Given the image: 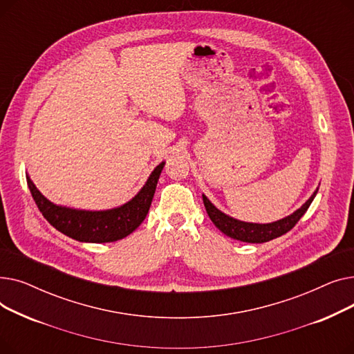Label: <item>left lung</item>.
<instances>
[{
  "instance_id": "1",
  "label": "left lung",
  "mask_w": 354,
  "mask_h": 354,
  "mask_svg": "<svg viewBox=\"0 0 354 354\" xmlns=\"http://www.w3.org/2000/svg\"><path fill=\"white\" fill-rule=\"evenodd\" d=\"M319 188L313 192V195L303 203V205L290 214L286 218H281L274 222H268V224H257V222H245V221H239L236 218H232L227 215L225 212H222L218 209L214 203L202 194L203 199V205L207 208V212L211 218V221L215 224V227L222 232L225 234L230 238L243 241V243H250V244H261L267 243V241H271L274 238H278L288 232L297 222L300 221V218L306 214L308 207L311 205L313 199L317 195Z\"/></svg>"
}]
</instances>
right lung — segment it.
Instances as JSON below:
<instances>
[{
    "mask_svg": "<svg viewBox=\"0 0 354 354\" xmlns=\"http://www.w3.org/2000/svg\"><path fill=\"white\" fill-rule=\"evenodd\" d=\"M163 166L165 162H160L155 167L140 191L132 199L122 203L120 207L102 211L57 205L37 189L28 175L27 183L37 207L55 230L80 243H115L132 234L146 218Z\"/></svg>",
    "mask_w": 354,
    "mask_h": 354,
    "instance_id": "1",
    "label": "right lung"
}]
</instances>
